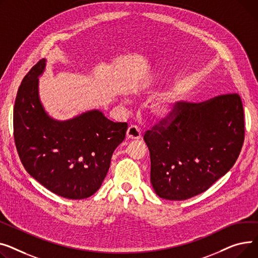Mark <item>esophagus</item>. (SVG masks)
<instances>
[{
	"instance_id": "obj_1",
	"label": "esophagus",
	"mask_w": 258,
	"mask_h": 258,
	"mask_svg": "<svg viewBox=\"0 0 258 258\" xmlns=\"http://www.w3.org/2000/svg\"><path fill=\"white\" fill-rule=\"evenodd\" d=\"M142 136L141 129L138 125H131L127 130V138L129 140H140Z\"/></svg>"
}]
</instances>
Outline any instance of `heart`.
Wrapping results in <instances>:
<instances>
[{
    "instance_id": "obj_1",
    "label": "heart",
    "mask_w": 258,
    "mask_h": 258,
    "mask_svg": "<svg viewBox=\"0 0 258 258\" xmlns=\"http://www.w3.org/2000/svg\"><path fill=\"white\" fill-rule=\"evenodd\" d=\"M175 102H176V97L175 96H165L158 100L154 107L153 110L156 115L159 117H170L173 115L175 112Z\"/></svg>"
}]
</instances>
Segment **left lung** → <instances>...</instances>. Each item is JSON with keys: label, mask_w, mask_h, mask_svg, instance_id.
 Wrapping results in <instances>:
<instances>
[{"label": "left lung", "mask_w": 258, "mask_h": 258, "mask_svg": "<svg viewBox=\"0 0 258 258\" xmlns=\"http://www.w3.org/2000/svg\"><path fill=\"white\" fill-rule=\"evenodd\" d=\"M151 183L166 200H186L207 190L235 163L245 140L237 94L189 103L146 131Z\"/></svg>", "instance_id": "obj_1"}]
</instances>
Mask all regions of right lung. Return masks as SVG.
Instances as JSON below:
<instances>
[{
    "instance_id": "right-lung-1",
    "label": "right lung",
    "mask_w": 258,
    "mask_h": 258,
    "mask_svg": "<svg viewBox=\"0 0 258 258\" xmlns=\"http://www.w3.org/2000/svg\"><path fill=\"white\" fill-rule=\"evenodd\" d=\"M41 59L25 76L13 109L14 143L26 171L52 192L85 199L100 187L113 151L125 139L127 123H114L92 110L58 122L38 100Z\"/></svg>"
}]
</instances>
